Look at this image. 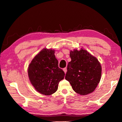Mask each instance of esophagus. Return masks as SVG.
Listing matches in <instances>:
<instances>
[{
	"mask_svg": "<svg viewBox=\"0 0 122 122\" xmlns=\"http://www.w3.org/2000/svg\"><path fill=\"white\" fill-rule=\"evenodd\" d=\"M63 71H64L65 73L66 74V73H67V69L66 68H64V69H63Z\"/></svg>",
	"mask_w": 122,
	"mask_h": 122,
	"instance_id": "34e87169",
	"label": "esophagus"
}]
</instances>
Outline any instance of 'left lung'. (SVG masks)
Wrapping results in <instances>:
<instances>
[{"label":"left lung","instance_id":"8db88e82","mask_svg":"<svg viewBox=\"0 0 122 122\" xmlns=\"http://www.w3.org/2000/svg\"><path fill=\"white\" fill-rule=\"evenodd\" d=\"M65 79L73 90L81 95L93 92L101 79L102 68L98 59L81 48L71 50Z\"/></svg>","mask_w":122,"mask_h":122}]
</instances>
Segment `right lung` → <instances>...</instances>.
<instances>
[{
	"instance_id": "obj_1",
	"label": "right lung",
	"mask_w": 122,
	"mask_h": 122,
	"mask_svg": "<svg viewBox=\"0 0 122 122\" xmlns=\"http://www.w3.org/2000/svg\"><path fill=\"white\" fill-rule=\"evenodd\" d=\"M55 50L43 49L29 64L28 75L32 86L39 93L50 95L57 90L59 82L64 78L65 73L58 67Z\"/></svg>"
}]
</instances>
